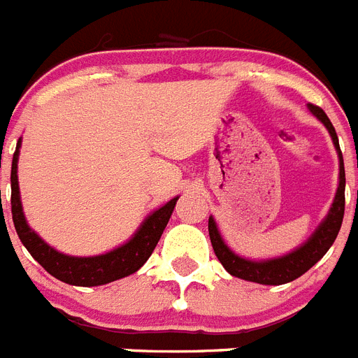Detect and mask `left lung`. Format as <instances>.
Wrapping results in <instances>:
<instances>
[{"instance_id":"8db88e82","label":"left lung","mask_w":358,"mask_h":358,"mask_svg":"<svg viewBox=\"0 0 358 358\" xmlns=\"http://www.w3.org/2000/svg\"><path fill=\"white\" fill-rule=\"evenodd\" d=\"M308 110L327 127L333 144L336 148L340 161V181H338V190L334 196V201L329 208L327 216L324 222L318 225V229L314 231L313 236L299 245L297 250H294L288 255L277 257V259H268V260H250L244 257H238L236 253L229 250L227 244L222 238L216 222L210 216L208 218V236L213 242V250L222 262L225 270L231 275L238 277V279H245V281L259 282V285H285L290 282L297 277H301L305 271H308L322 257L327 253V250L333 245V242L338 236V231L342 227V220H344V208H345V171H344V159H342V151L338 145V136L334 131L331 120L327 118V114L316 105H308Z\"/></svg>"}]
</instances>
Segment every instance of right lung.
I'll return each mask as SVG.
<instances>
[{
	"label": "right lung",
	"instance_id": "obj_1",
	"mask_svg": "<svg viewBox=\"0 0 358 358\" xmlns=\"http://www.w3.org/2000/svg\"><path fill=\"white\" fill-rule=\"evenodd\" d=\"M20 145H22V140H18V144H16V151L13 155V168H10V210H13L14 229H16L22 244L33 255V259L55 279L68 282V285H76V287H99V285L118 281L122 277H127L134 271H138L144 266L145 260L150 259L155 245L159 244L162 231L170 222V216L179 197H173L166 203L164 207L151 213L142 222L138 231L133 234V238L116 250L96 257L64 255L61 251L53 250L51 245L45 244L44 240L27 225L18 187Z\"/></svg>",
	"mask_w": 358,
	"mask_h": 358
}]
</instances>
